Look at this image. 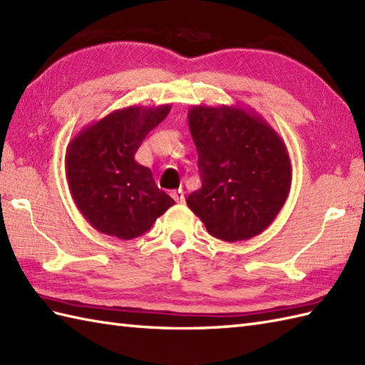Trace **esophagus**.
<instances>
[{"mask_svg": "<svg viewBox=\"0 0 365 365\" xmlns=\"http://www.w3.org/2000/svg\"><path fill=\"white\" fill-rule=\"evenodd\" d=\"M170 196H173L175 202H178V204H183L185 202V192H183V190H174L173 192H170Z\"/></svg>", "mask_w": 365, "mask_h": 365, "instance_id": "34e87169", "label": "esophagus"}]
</instances>
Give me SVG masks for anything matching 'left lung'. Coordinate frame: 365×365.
<instances>
[{
  "label": "left lung",
  "mask_w": 365,
  "mask_h": 365,
  "mask_svg": "<svg viewBox=\"0 0 365 365\" xmlns=\"http://www.w3.org/2000/svg\"><path fill=\"white\" fill-rule=\"evenodd\" d=\"M188 125L202 180L187 199L191 212L222 242L262 234L290 192L292 165L281 136L243 106H191Z\"/></svg>",
  "instance_id": "left-lung-1"
}]
</instances>
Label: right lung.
Returning <instances> with one entry per match:
<instances>
[{
	"label": "right lung",
	"instance_id": "1",
	"mask_svg": "<svg viewBox=\"0 0 365 365\" xmlns=\"http://www.w3.org/2000/svg\"><path fill=\"white\" fill-rule=\"evenodd\" d=\"M169 111L170 105L122 108L68 143V190L81 215L102 234L136 238L175 204L155 185L152 170L135 161L139 145Z\"/></svg>",
	"mask_w": 365,
	"mask_h": 365
}]
</instances>
